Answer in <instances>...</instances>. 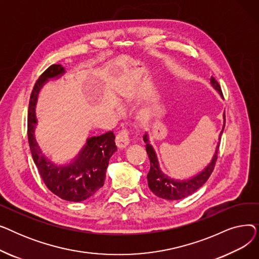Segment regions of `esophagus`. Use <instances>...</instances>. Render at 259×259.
Here are the masks:
<instances>
[{
  "mask_svg": "<svg viewBox=\"0 0 259 259\" xmlns=\"http://www.w3.org/2000/svg\"><path fill=\"white\" fill-rule=\"evenodd\" d=\"M130 143V139H129V131L128 130H121L118 132V134L116 135L115 139V144L117 146V148L122 149L129 145Z\"/></svg>",
  "mask_w": 259,
  "mask_h": 259,
  "instance_id": "obj_1",
  "label": "esophagus"
}]
</instances>
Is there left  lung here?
I'll return each instance as SVG.
<instances>
[{
	"instance_id": "1",
	"label": "left lung",
	"mask_w": 259,
	"mask_h": 259,
	"mask_svg": "<svg viewBox=\"0 0 259 259\" xmlns=\"http://www.w3.org/2000/svg\"><path fill=\"white\" fill-rule=\"evenodd\" d=\"M210 80L213 88L217 90V92H219L223 97L221 86L219 83H217V80L213 76H211ZM225 117L226 116L224 113V127L220 134V139H219L220 142H221V137L225 128V121H226ZM143 139H144V142L146 143L147 154L149 156V159H150V171H149L147 175L148 186L156 196L164 199H168V200H178V199L185 198L194 193L196 190L199 189L210 178L217 159V152H219L220 142L216 146L215 154L213 155L211 162L205 169H203L201 172L197 173L196 175L191 176V178L180 180V179L173 178V176H170L168 173H166L160 168L157 154L154 150V148L151 146L147 133L144 135Z\"/></svg>"
}]
</instances>
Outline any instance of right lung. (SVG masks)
I'll return each instance as SVG.
<instances>
[{"mask_svg": "<svg viewBox=\"0 0 259 259\" xmlns=\"http://www.w3.org/2000/svg\"><path fill=\"white\" fill-rule=\"evenodd\" d=\"M64 73L62 65H51L36 80L28 108V143L34 164L47 188L62 199L78 202L95 195L104 186L109 159L117 149L115 135L109 131L88 139L78 154L67 164H56L40 150L34 137L37 95L50 78H59Z\"/></svg>", "mask_w": 259, "mask_h": 259, "instance_id": "obj_1", "label": "right lung"}]
</instances>
